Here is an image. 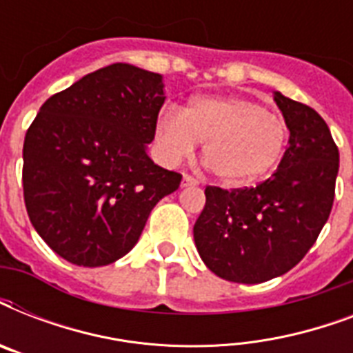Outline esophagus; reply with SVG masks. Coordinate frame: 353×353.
<instances>
[{"label":"esophagus","instance_id":"obj_1","mask_svg":"<svg viewBox=\"0 0 353 353\" xmlns=\"http://www.w3.org/2000/svg\"><path fill=\"white\" fill-rule=\"evenodd\" d=\"M199 183L196 181V179H194L192 176H188V174H185V176H183V179H181V187L185 188V187H198Z\"/></svg>","mask_w":353,"mask_h":353}]
</instances>
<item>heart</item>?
I'll return each instance as SVG.
<instances>
[{
    "instance_id": "1",
    "label": "heart",
    "mask_w": 353,
    "mask_h": 353,
    "mask_svg": "<svg viewBox=\"0 0 353 353\" xmlns=\"http://www.w3.org/2000/svg\"><path fill=\"white\" fill-rule=\"evenodd\" d=\"M203 141L205 166L225 185H245L274 168L288 141V126L245 97H196L177 112L163 110L155 148L166 165H179Z\"/></svg>"
}]
</instances>
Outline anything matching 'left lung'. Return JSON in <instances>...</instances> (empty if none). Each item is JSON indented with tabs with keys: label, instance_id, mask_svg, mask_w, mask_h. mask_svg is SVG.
<instances>
[{
	"label": "left lung",
	"instance_id": "obj_1",
	"mask_svg": "<svg viewBox=\"0 0 353 353\" xmlns=\"http://www.w3.org/2000/svg\"><path fill=\"white\" fill-rule=\"evenodd\" d=\"M290 141L273 176L252 188H205L194 241L220 279L260 284L293 269L328 221L339 174V150L313 108L273 95Z\"/></svg>",
	"mask_w": 353,
	"mask_h": 353
}]
</instances>
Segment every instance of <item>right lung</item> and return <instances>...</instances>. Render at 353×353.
I'll return each instance as SVG.
<instances>
[{
    "label": "right lung",
    "mask_w": 353,
    "mask_h": 353,
    "mask_svg": "<svg viewBox=\"0 0 353 353\" xmlns=\"http://www.w3.org/2000/svg\"><path fill=\"white\" fill-rule=\"evenodd\" d=\"M166 99L159 73L113 63L43 102L23 143V198L36 232L77 265L133 249L181 176L148 157Z\"/></svg>",
    "instance_id": "right-lung-1"
}]
</instances>
